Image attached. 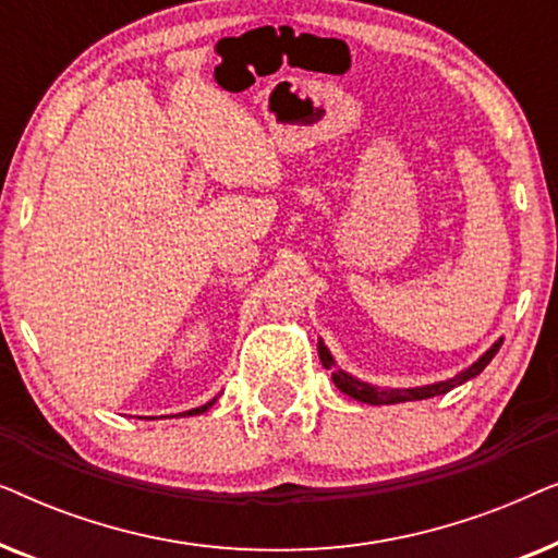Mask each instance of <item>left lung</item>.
<instances>
[{"mask_svg": "<svg viewBox=\"0 0 558 558\" xmlns=\"http://www.w3.org/2000/svg\"><path fill=\"white\" fill-rule=\"evenodd\" d=\"M502 345V338H498L493 342L490 348L485 350L483 355L477 357L475 363L468 365V368L457 373V376L447 378V380H437V384H426V386H411V388H380V386H373V384H365V380L350 376L348 371H342L338 363H335V357L330 350L323 340H317V353H319V361L327 371H332V380L335 386L340 388L342 393L350 396V399L361 401V403H371V407H388V403H403V401H424V399H434V396H445L452 391V388L468 384L480 373L485 371V365L493 361L495 353H498Z\"/></svg>", "mask_w": 558, "mask_h": 558, "instance_id": "1", "label": "left lung"}]
</instances>
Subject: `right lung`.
Wrapping results in <instances>:
<instances>
[{
    "mask_svg": "<svg viewBox=\"0 0 558 558\" xmlns=\"http://www.w3.org/2000/svg\"><path fill=\"white\" fill-rule=\"evenodd\" d=\"M218 401V396H216V399H210L208 403H203V407H197V409H190V411H182V414H178V416H197V414H203V411H208L210 407H213V403H216ZM159 418H162V416H159Z\"/></svg>",
    "mask_w": 558,
    "mask_h": 558,
    "instance_id": "1",
    "label": "right lung"
}]
</instances>
